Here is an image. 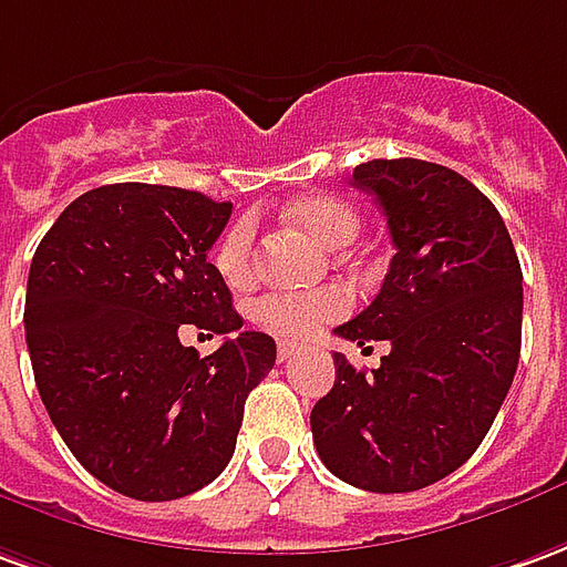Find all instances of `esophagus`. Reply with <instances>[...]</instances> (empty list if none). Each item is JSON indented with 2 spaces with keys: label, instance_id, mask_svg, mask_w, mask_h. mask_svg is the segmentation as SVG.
Returning <instances> with one entry per match:
<instances>
[{
  "label": "esophagus",
  "instance_id": "esophagus-1",
  "mask_svg": "<svg viewBox=\"0 0 567 567\" xmlns=\"http://www.w3.org/2000/svg\"><path fill=\"white\" fill-rule=\"evenodd\" d=\"M292 354H299V346H296V342H280V346H277V361H290Z\"/></svg>",
  "mask_w": 567,
  "mask_h": 567
}]
</instances>
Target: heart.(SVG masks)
<instances>
[{
	"instance_id": "1",
	"label": "heart",
	"mask_w": 567,
	"mask_h": 567,
	"mask_svg": "<svg viewBox=\"0 0 567 567\" xmlns=\"http://www.w3.org/2000/svg\"><path fill=\"white\" fill-rule=\"evenodd\" d=\"M290 218L308 231L315 240H321L330 249L351 244L358 237L361 218L346 200L336 197H306L292 203ZM252 256H256V225L252 218H237L228 231L221 234L216 246V268L228 284L240 287L252 275ZM349 311V296L342 290L318 292H271L261 296L252 306V318L261 330L284 336V339H302L311 336L321 323L336 321Z\"/></svg>"
}]
</instances>
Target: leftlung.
Masks as SVG:
<instances>
[{
    "mask_svg": "<svg viewBox=\"0 0 567 567\" xmlns=\"http://www.w3.org/2000/svg\"><path fill=\"white\" fill-rule=\"evenodd\" d=\"M351 182L382 206L395 256L380 296L336 333L358 346L389 339L392 351L370 373L336 351L311 435L336 478L408 494L485 441L522 351V268L494 203L460 172L370 159Z\"/></svg>",
    "mask_w": 567,
    "mask_h": 567,
    "instance_id": "left-lung-1",
    "label": "left lung"
}]
</instances>
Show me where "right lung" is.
<instances>
[{
  "label": "right lung",
  "mask_w": 567,
  "mask_h": 567,
  "mask_svg": "<svg viewBox=\"0 0 567 567\" xmlns=\"http://www.w3.org/2000/svg\"><path fill=\"white\" fill-rule=\"evenodd\" d=\"M228 218L231 203L197 190L123 182L85 190L37 246L23 330L39 398L70 454L123 497L163 503L218 478L275 367V339L240 330L206 259ZM182 322L229 339L200 359Z\"/></svg>",
  "instance_id": "right-lung-1"
}]
</instances>
